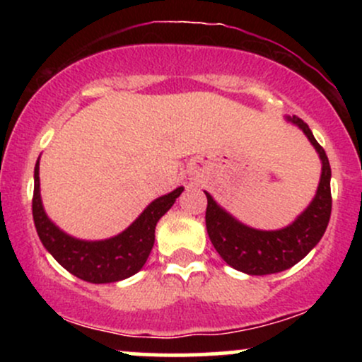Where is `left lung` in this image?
Wrapping results in <instances>:
<instances>
[{
  "instance_id": "1",
  "label": "left lung",
  "mask_w": 362,
  "mask_h": 362,
  "mask_svg": "<svg viewBox=\"0 0 362 362\" xmlns=\"http://www.w3.org/2000/svg\"><path fill=\"white\" fill-rule=\"evenodd\" d=\"M289 120L303 129L322 160L317 195L296 221L277 231L253 230L231 218L206 192V228L211 243L228 265L250 276H267L293 267L320 242L330 221L332 172L325 149L320 146L305 120L296 115Z\"/></svg>"
}]
</instances>
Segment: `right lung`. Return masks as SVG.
<instances>
[{
  "label": "right lung",
  "mask_w": 362,
  "mask_h": 362,
  "mask_svg": "<svg viewBox=\"0 0 362 362\" xmlns=\"http://www.w3.org/2000/svg\"><path fill=\"white\" fill-rule=\"evenodd\" d=\"M182 190L184 187H178L173 192L158 197L126 231L114 238L103 242H83L62 233L45 216L40 201L39 161H37L32 214L40 242L66 271L71 272L78 279L93 284H105V282L127 279L141 271L155 243L156 223L173 206Z\"/></svg>",
  "instance_id": "obj_1"
}]
</instances>
